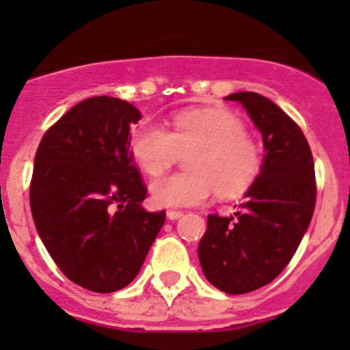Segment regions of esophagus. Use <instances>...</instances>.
<instances>
[{
    "label": "esophagus",
    "instance_id": "1",
    "mask_svg": "<svg viewBox=\"0 0 350 350\" xmlns=\"http://www.w3.org/2000/svg\"><path fill=\"white\" fill-rule=\"evenodd\" d=\"M166 215H168L170 221H177V219H180L182 215H184V212H182V210H168Z\"/></svg>",
    "mask_w": 350,
    "mask_h": 350
}]
</instances>
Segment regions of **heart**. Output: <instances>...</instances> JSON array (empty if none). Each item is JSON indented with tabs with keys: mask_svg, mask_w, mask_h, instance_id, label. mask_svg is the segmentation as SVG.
<instances>
[{
	"mask_svg": "<svg viewBox=\"0 0 350 350\" xmlns=\"http://www.w3.org/2000/svg\"><path fill=\"white\" fill-rule=\"evenodd\" d=\"M129 150L138 166L157 177L178 159L189 172L173 173L150 184L159 206L202 205L217 189L237 196L250 187L261 170V147L245 133V124L224 108H191L175 113L170 129L145 122L133 131Z\"/></svg>",
	"mask_w": 350,
	"mask_h": 350,
	"instance_id": "obj_1",
	"label": "heart"
}]
</instances>
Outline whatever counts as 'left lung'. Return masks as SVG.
Masks as SVG:
<instances>
[{
  "label": "left lung",
  "instance_id": "1",
  "mask_svg": "<svg viewBox=\"0 0 350 350\" xmlns=\"http://www.w3.org/2000/svg\"><path fill=\"white\" fill-rule=\"evenodd\" d=\"M261 131L265 159L240 212L208 215L198 245L206 280L228 295L267 286L287 267L312 221L315 173L308 142L284 110L258 92H234Z\"/></svg>",
  "mask_w": 350,
  "mask_h": 350
}]
</instances>
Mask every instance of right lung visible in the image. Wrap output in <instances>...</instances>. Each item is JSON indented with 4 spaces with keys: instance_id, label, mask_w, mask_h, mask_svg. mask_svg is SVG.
Masks as SVG:
<instances>
[{
    "instance_id": "right-lung-1",
    "label": "right lung",
    "mask_w": 350,
    "mask_h": 350,
    "mask_svg": "<svg viewBox=\"0 0 350 350\" xmlns=\"http://www.w3.org/2000/svg\"><path fill=\"white\" fill-rule=\"evenodd\" d=\"M137 107L94 96L70 108L45 135L35 156L29 203L36 231L71 282L113 293L133 282L165 224L147 212L129 150Z\"/></svg>"
}]
</instances>
